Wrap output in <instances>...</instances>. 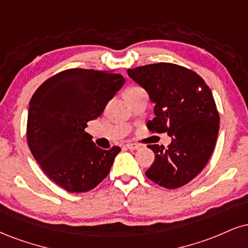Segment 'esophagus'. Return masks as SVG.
<instances>
[{
    "label": "esophagus",
    "instance_id": "34e87169",
    "mask_svg": "<svg viewBox=\"0 0 248 248\" xmlns=\"http://www.w3.org/2000/svg\"><path fill=\"white\" fill-rule=\"evenodd\" d=\"M124 147L129 149V150H137V149H140V145L136 144V143H127Z\"/></svg>",
    "mask_w": 248,
    "mask_h": 248
}]
</instances>
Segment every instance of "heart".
<instances>
[{"label": "heart", "instance_id": "1", "mask_svg": "<svg viewBox=\"0 0 248 248\" xmlns=\"http://www.w3.org/2000/svg\"><path fill=\"white\" fill-rule=\"evenodd\" d=\"M140 89H141V88H139V86H129V88H127L126 90H124V95H128V94L133 93V92L140 90Z\"/></svg>", "mask_w": 248, "mask_h": 248}]
</instances>
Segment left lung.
Listing matches in <instances>:
<instances>
[{
	"mask_svg": "<svg viewBox=\"0 0 248 248\" xmlns=\"http://www.w3.org/2000/svg\"><path fill=\"white\" fill-rule=\"evenodd\" d=\"M127 74L155 104L149 129L172 139L166 149L149 145L155 160L145 175L169 189L188 184L207 165L218 136L219 114L209 86L193 70L165 62Z\"/></svg>",
	"mask_w": 248,
	"mask_h": 248,
	"instance_id": "left-lung-1",
	"label": "left lung"
}]
</instances>
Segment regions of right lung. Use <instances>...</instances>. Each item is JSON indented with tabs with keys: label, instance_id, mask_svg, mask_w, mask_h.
<instances>
[{
	"label": "right lung",
	"instance_id": "add662e5",
	"mask_svg": "<svg viewBox=\"0 0 248 248\" xmlns=\"http://www.w3.org/2000/svg\"><path fill=\"white\" fill-rule=\"evenodd\" d=\"M124 84L120 74L75 68L45 80L32 95L26 129L29 148L46 175L68 192L93 189L107 177L121 151L119 147H95L84 129Z\"/></svg>",
	"mask_w": 248,
	"mask_h": 248
}]
</instances>
